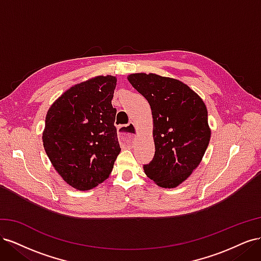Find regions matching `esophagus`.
<instances>
[{
  "mask_svg": "<svg viewBox=\"0 0 261 261\" xmlns=\"http://www.w3.org/2000/svg\"><path fill=\"white\" fill-rule=\"evenodd\" d=\"M117 134H118V139H120L122 144L130 145L136 138V126L134 125V123L120 126L117 129Z\"/></svg>",
  "mask_w": 261,
  "mask_h": 261,
  "instance_id": "1",
  "label": "esophagus"
}]
</instances>
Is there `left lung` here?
Masks as SVG:
<instances>
[{
	"label": "left lung",
	"instance_id": "8db88e82",
	"mask_svg": "<svg viewBox=\"0 0 261 261\" xmlns=\"http://www.w3.org/2000/svg\"><path fill=\"white\" fill-rule=\"evenodd\" d=\"M128 81L147 99L153 118L154 155L146 175L164 188L178 186L198 167L211 130L202 99L181 82L156 74H130Z\"/></svg>",
	"mask_w": 261,
	"mask_h": 261
}]
</instances>
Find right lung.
I'll list each match as a JSON object with an SVG mask.
<instances>
[{"label":"right lung","instance_id":"obj_1","mask_svg":"<svg viewBox=\"0 0 261 261\" xmlns=\"http://www.w3.org/2000/svg\"><path fill=\"white\" fill-rule=\"evenodd\" d=\"M115 86L116 78L111 75L77 84L46 113L45 152L62 178L78 191L106 180L121 152L112 107Z\"/></svg>","mask_w":261,"mask_h":261}]
</instances>
